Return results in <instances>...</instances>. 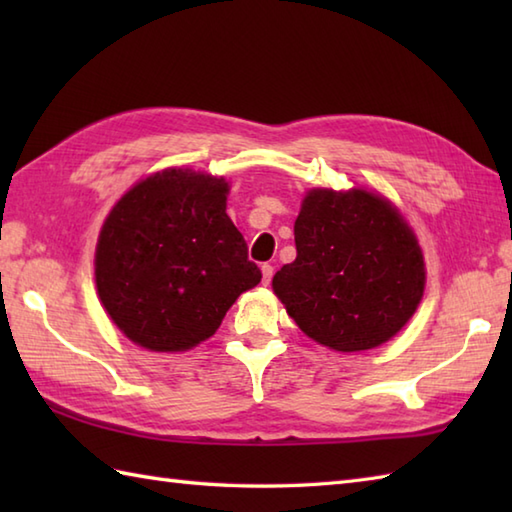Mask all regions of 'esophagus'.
I'll use <instances>...</instances> for the list:
<instances>
[{"mask_svg":"<svg viewBox=\"0 0 512 512\" xmlns=\"http://www.w3.org/2000/svg\"><path fill=\"white\" fill-rule=\"evenodd\" d=\"M262 281H264V286H268L270 284V279H273V275H275V268L273 266H270V264H264L262 266Z\"/></svg>","mask_w":512,"mask_h":512,"instance_id":"obj_1","label":"esophagus"}]
</instances>
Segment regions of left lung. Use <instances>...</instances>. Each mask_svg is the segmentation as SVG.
Wrapping results in <instances>:
<instances>
[{"mask_svg": "<svg viewBox=\"0 0 512 512\" xmlns=\"http://www.w3.org/2000/svg\"><path fill=\"white\" fill-rule=\"evenodd\" d=\"M297 259L275 295L310 339L336 352L389 341L416 312L424 262L416 235L387 200L361 189L310 191L295 222Z\"/></svg>", "mask_w": 512, "mask_h": 512, "instance_id": "1", "label": "left lung"}]
</instances>
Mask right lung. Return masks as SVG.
<instances>
[{
  "instance_id": "right-lung-1",
  "label": "right lung",
  "mask_w": 512,
  "mask_h": 512,
  "mask_svg": "<svg viewBox=\"0 0 512 512\" xmlns=\"http://www.w3.org/2000/svg\"><path fill=\"white\" fill-rule=\"evenodd\" d=\"M228 184L169 169L112 209L96 246V288L134 343L180 352L206 341L244 290L262 281L226 215Z\"/></svg>"
}]
</instances>
